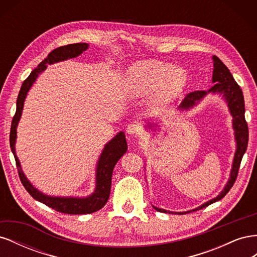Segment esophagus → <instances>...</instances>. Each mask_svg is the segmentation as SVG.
<instances>
[{
    "label": "esophagus",
    "instance_id": "obj_1",
    "mask_svg": "<svg viewBox=\"0 0 257 257\" xmlns=\"http://www.w3.org/2000/svg\"><path fill=\"white\" fill-rule=\"evenodd\" d=\"M141 125H139V123L137 122H134V123H131L127 125V128H126V133L128 135H135L137 136L139 134V132H141Z\"/></svg>",
    "mask_w": 257,
    "mask_h": 257
}]
</instances>
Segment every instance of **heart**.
I'll return each instance as SVG.
<instances>
[{"label": "heart", "instance_id": "b5f03b06", "mask_svg": "<svg viewBox=\"0 0 257 257\" xmlns=\"http://www.w3.org/2000/svg\"><path fill=\"white\" fill-rule=\"evenodd\" d=\"M126 81L136 95L155 92L153 103L159 108L172 104L186 84V74L181 68L161 61H143L131 66Z\"/></svg>", "mask_w": 257, "mask_h": 257}]
</instances>
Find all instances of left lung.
I'll list each match as a JSON object with an SVG mask.
<instances>
[{
    "label": "left lung",
    "instance_id": "obj_1",
    "mask_svg": "<svg viewBox=\"0 0 257 257\" xmlns=\"http://www.w3.org/2000/svg\"><path fill=\"white\" fill-rule=\"evenodd\" d=\"M213 60V74H212V83H214L213 87L210 88L208 91H194L192 93H189L185 98L182 100V103L179 106L178 109L184 111V110H190L191 108L196 106L201 99H203L209 93H212V94H219L223 97L225 103L227 104L229 113L232 116V128H234V135H235V141H236V152L234 161H232V166L230 169V175L229 179L224 186V189L221 191V193L216 197L208 200L207 203H204L199 207L189 210V211L185 212H175L178 214H183V213H190L192 211H196V210H200L203 208H206L207 206L211 205L215 201L222 199L228 191L231 189V186L234 185L238 170L240 167L241 160H242L243 154L246 151L247 142H248V130H247V124L245 122L244 118V98H243V93L242 90L240 89L238 83L235 81L234 77L230 74L229 69L226 67L223 62L215 56L212 57ZM146 128L154 130L158 127L157 123H147ZM157 211L159 212H164V213H174L173 211H167L165 209L158 208L152 206Z\"/></svg>",
    "mask_w": 257,
    "mask_h": 257
}]
</instances>
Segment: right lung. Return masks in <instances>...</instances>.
I'll use <instances>...</instances> for the list:
<instances>
[{"mask_svg": "<svg viewBox=\"0 0 257 257\" xmlns=\"http://www.w3.org/2000/svg\"><path fill=\"white\" fill-rule=\"evenodd\" d=\"M89 48V45L85 43H77L71 44L66 46H62L57 49L52 50L48 57L44 61H42L38 66L31 72L30 76L23 81L21 89L19 91L18 98H17V109L15 113L12 127H11V135H10V144L11 149L16 160V165L18 168V174L20 177V180L25 186L26 190L34 199L41 201L56 211L66 213V214H85V213H92L95 212L97 210L102 209L108 198H109L110 188H111V177L114 165L116 164L122 155L127 150V144L125 139V134L124 132H120L116 134L110 142H108L104 149L100 153L95 170V190L91 195L87 197H61V196H49L46 195L43 192L38 191L34 185L31 183L28 178L26 177L25 173L22 172V168L20 165L19 159L16 154V139H17V126L20 121L23 105H25V100L28 95V92L30 91L31 87L35 82L36 78L40 76L48 64L58 63L61 61H65L68 59H73L80 56V54Z\"/></svg>", "mask_w": 257, "mask_h": 257, "instance_id": "right-lung-1", "label": "right lung"}]
</instances>
